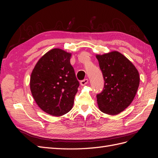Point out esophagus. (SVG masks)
Returning <instances> with one entry per match:
<instances>
[{
  "mask_svg": "<svg viewBox=\"0 0 158 158\" xmlns=\"http://www.w3.org/2000/svg\"><path fill=\"white\" fill-rule=\"evenodd\" d=\"M88 79H85L84 80H82V81H80V84H81V85H82V86H84L86 84H88Z\"/></svg>",
  "mask_w": 158,
  "mask_h": 158,
  "instance_id": "34e87169",
  "label": "esophagus"
}]
</instances>
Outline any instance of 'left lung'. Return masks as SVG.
<instances>
[{"label": "left lung", "instance_id": "obj_1", "mask_svg": "<svg viewBox=\"0 0 158 158\" xmlns=\"http://www.w3.org/2000/svg\"><path fill=\"white\" fill-rule=\"evenodd\" d=\"M105 80L101 93L96 95L98 108L115 115L128 106L138 90L140 76L135 65L118 52L96 55Z\"/></svg>", "mask_w": 158, "mask_h": 158}]
</instances>
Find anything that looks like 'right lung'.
Listing matches in <instances>:
<instances>
[{"instance_id": "obj_1", "label": "right lung", "mask_w": 158, "mask_h": 158, "mask_svg": "<svg viewBox=\"0 0 158 158\" xmlns=\"http://www.w3.org/2000/svg\"><path fill=\"white\" fill-rule=\"evenodd\" d=\"M71 53L52 49L43 55L32 70L30 87L36 103L43 111L61 116L73 108L79 83L70 64Z\"/></svg>"}]
</instances>
